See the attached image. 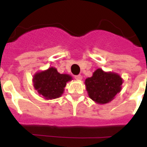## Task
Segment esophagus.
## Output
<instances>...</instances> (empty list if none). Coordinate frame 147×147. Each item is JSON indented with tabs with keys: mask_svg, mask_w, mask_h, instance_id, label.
<instances>
[{
	"mask_svg": "<svg viewBox=\"0 0 147 147\" xmlns=\"http://www.w3.org/2000/svg\"><path fill=\"white\" fill-rule=\"evenodd\" d=\"M74 78H76V80H81V79L82 78V76H81V75H78V76H75Z\"/></svg>",
	"mask_w": 147,
	"mask_h": 147,
	"instance_id": "obj_1",
	"label": "esophagus"
}]
</instances>
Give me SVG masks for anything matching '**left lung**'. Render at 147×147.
I'll return each instance as SVG.
<instances>
[{
  "mask_svg": "<svg viewBox=\"0 0 147 147\" xmlns=\"http://www.w3.org/2000/svg\"><path fill=\"white\" fill-rule=\"evenodd\" d=\"M85 83L90 98L99 104H106L121 91L123 81L117 74L105 72L98 69Z\"/></svg>",
  "mask_w": 147,
  "mask_h": 147,
  "instance_id": "left-lung-1",
  "label": "left lung"
}]
</instances>
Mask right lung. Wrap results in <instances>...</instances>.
<instances>
[{
    "instance_id": "1",
    "label": "right lung",
    "mask_w": 147,
    "mask_h": 147,
    "mask_svg": "<svg viewBox=\"0 0 147 147\" xmlns=\"http://www.w3.org/2000/svg\"><path fill=\"white\" fill-rule=\"evenodd\" d=\"M71 79L69 75L59 73L55 68L36 73L33 78L34 88L46 99L59 98L67 82Z\"/></svg>"
}]
</instances>
